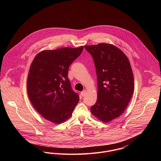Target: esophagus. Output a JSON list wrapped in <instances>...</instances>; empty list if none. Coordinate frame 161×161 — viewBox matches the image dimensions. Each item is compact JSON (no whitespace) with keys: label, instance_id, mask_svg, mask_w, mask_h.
<instances>
[{"label":"esophagus","instance_id":"34e87169","mask_svg":"<svg viewBox=\"0 0 161 161\" xmlns=\"http://www.w3.org/2000/svg\"><path fill=\"white\" fill-rule=\"evenodd\" d=\"M86 90H84L83 92H81V97H84V95H86Z\"/></svg>","mask_w":161,"mask_h":161}]
</instances>
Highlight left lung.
Here are the masks:
<instances>
[{
  "label": "left lung",
  "instance_id": "obj_1",
  "mask_svg": "<svg viewBox=\"0 0 161 161\" xmlns=\"http://www.w3.org/2000/svg\"><path fill=\"white\" fill-rule=\"evenodd\" d=\"M84 47L92 55L97 75V100L91 112L100 121L108 123L123 114L133 95L134 78L130 61L112 44Z\"/></svg>",
  "mask_w": 161,
  "mask_h": 161
}]
</instances>
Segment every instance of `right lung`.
I'll list each match as a JSON object with an SVG mask.
<instances>
[{
	"mask_svg": "<svg viewBox=\"0 0 161 161\" xmlns=\"http://www.w3.org/2000/svg\"><path fill=\"white\" fill-rule=\"evenodd\" d=\"M83 48L81 46L44 50L31 63L27 78L28 98L46 120L58 124L72 115L79 96L72 90L68 69Z\"/></svg>",
	"mask_w": 161,
	"mask_h": 161,
	"instance_id": "right-lung-1",
	"label": "right lung"
}]
</instances>
